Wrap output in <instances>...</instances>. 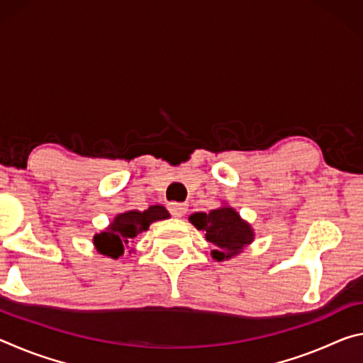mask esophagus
Returning a JSON list of instances; mask_svg holds the SVG:
<instances>
[{
	"instance_id": "obj_1",
	"label": "esophagus",
	"mask_w": 363,
	"mask_h": 363,
	"mask_svg": "<svg viewBox=\"0 0 363 363\" xmlns=\"http://www.w3.org/2000/svg\"><path fill=\"white\" fill-rule=\"evenodd\" d=\"M169 213L176 218H182L187 213V203H169L168 205Z\"/></svg>"
}]
</instances>
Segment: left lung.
I'll return each mask as SVG.
<instances>
[{
  "label": "left lung",
  "mask_w": 363,
  "mask_h": 363,
  "mask_svg": "<svg viewBox=\"0 0 363 363\" xmlns=\"http://www.w3.org/2000/svg\"><path fill=\"white\" fill-rule=\"evenodd\" d=\"M189 219L196 229L203 230L206 240L216 247L211 251L213 259L216 261H227L242 253V250L255 238L251 225L227 205L210 213H194Z\"/></svg>",
  "instance_id": "8db88e82"
}]
</instances>
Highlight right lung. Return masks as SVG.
I'll use <instances>...</instances> for the list:
<instances>
[{
  "mask_svg": "<svg viewBox=\"0 0 363 363\" xmlns=\"http://www.w3.org/2000/svg\"><path fill=\"white\" fill-rule=\"evenodd\" d=\"M169 213L162 205H152L145 211H126L116 214L106 230L96 233L93 243L101 255L118 259L139 233L145 232L155 220L168 219Z\"/></svg>",
  "mask_w": 363,
  "mask_h": 363,
  "instance_id": "1",
  "label": "right lung"
}]
</instances>
